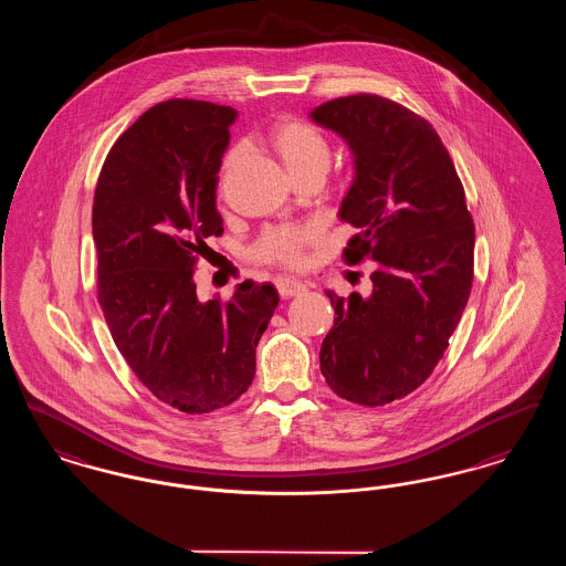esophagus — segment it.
<instances>
[{
    "mask_svg": "<svg viewBox=\"0 0 566 566\" xmlns=\"http://www.w3.org/2000/svg\"><path fill=\"white\" fill-rule=\"evenodd\" d=\"M275 286H277V293L282 296H298L301 293H305V284L303 282H298L295 277H277V282H275Z\"/></svg>",
    "mask_w": 566,
    "mask_h": 566,
    "instance_id": "esophagus-1",
    "label": "esophagus"
}]
</instances>
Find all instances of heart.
I'll use <instances>...</instances> for the list:
<instances>
[{
    "mask_svg": "<svg viewBox=\"0 0 566 566\" xmlns=\"http://www.w3.org/2000/svg\"><path fill=\"white\" fill-rule=\"evenodd\" d=\"M271 150L284 163L289 174L296 178L312 169H326L331 161V146L316 127L296 118H280L268 132ZM242 148L235 146L224 155L222 171H229L242 159ZM316 240V229L310 224H275L261 233L252 254L265 263H280L296 268L303 261V252Z\"/></svg>",
    "mask_w": 566,
    "mask_h": 566,
    "instance_id": "1",
    "label": "heart"
}]
</instances>
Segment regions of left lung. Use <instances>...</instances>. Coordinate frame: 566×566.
<instances>
[{
	"label": "left lung",
	"instance_id": "1",
	"mask_svg": "<svg viewBox=\"0 0 566 566\" xmlns=\"http://www.w3.org/2000/svg\"><path fill=\"white\" fill-rule=\"evenodd\" d=\"M310 116L354 155L339 216L356 233L344 261L377 263L371 295L326 291L337 318L321 371L346 401L392 403L431 376L462 316L473 284V218L441 137L416 112L358 93Z\"/></svg>",
	"mask_w": 566,
	"mask_h": 566
}]
</instances>
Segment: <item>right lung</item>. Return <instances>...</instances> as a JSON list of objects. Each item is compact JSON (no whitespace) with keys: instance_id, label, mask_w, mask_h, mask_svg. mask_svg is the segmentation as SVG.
Here are the masks:
<instances>
[{"instance_id":"add662e5","label":"right lung","mask_w":566,"mask_h":566,"mask_svg":"<svg viewBox=\"0 0 566 566\" xmlns=\"http://www.w3.org/2000/svg\"><path fill=\"white\" fill-rule=\"evenodd\" d=\"M238 112L169 99L116 139L93 199L97 298L135 377L163 403L210 413L254 379L256 344L277 291L242 282L233 296L199 301L192 273L222 235L216 185Z\"/></svg>"}]
</instances>
